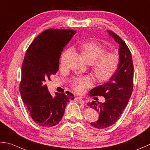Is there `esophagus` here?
Wrapping results in <instances>:
<instances>
[{
	"label": "esophagus",
	"mask_w": 150,
	"mask_h": 150,
	"mask_svg": "<svg viewBox=\"0 0 150 150\" xmlns=\"http://www.w3.org/2000/svg\"><path fill=\"white\" fill-rule=\"evenodd\" d=\"M76 101H78L79 103H81V104H84L85 103L84 100L82 99V98H81V97H76Z\"/></svg>",
	"instance_id": "esophagus-1"
}]
</instances>
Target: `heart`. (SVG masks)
I'll return each mask as SVG.
<instances>
[{"instance_id":"heart-1","label":"heart","mask_w":150,"mask_h":150,"mask_svg":"<svg viewBox=\"0 0 150 150\" xmlns=\"http://www.w3.org/2000/svg\"><path fill=\"white\" fill-rule=\"evenodd\" d=\"M80 52L85 62L93 64V72L96 79L105 81L111 78L117 71L120 62L119 56L116 52H105V48L95 41H87L81 44ZM68 52H65L62 57V65ZM91 83L89 77L83 76L75 79L72 86L76 93H83Z\"/></svg>"}]
</instances>
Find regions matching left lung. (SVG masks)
<instances>
[{"mask_svg": "<svg viewBox=\"0 0 150 150\" xmlns=\"http://www.w3.org/2000/svg\"><path fill=\"white\" fill-rule=\"evenodd\" d=\"M107 32L118 45L120 62L117 71L108 82L90 91L91 96H100L105 99L104 103H96L93 101L87 103L100 113L98 120L91 123L97 129H105L117 122L126 108L133 87L134 68L131 52L120 37L109 30H107Z\"/></svg>", "mask_w": 150, "mask_h": 150, "instance_id": "8db88e82", "label": "left lung"}]
</instances>
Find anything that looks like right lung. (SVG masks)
Returning a JSON list of instances; mask_svg holds the SVG:
<instances>
[{"label": "right lung", "instance_id": "add662e5", "mask_svg": "<svg viewBox=\"0 0 150 150\" xmlns=\"http://www.w3.org/2000/svg\"><path fill=\"white\" fill-rule=\"evenodd\" d=\"M76 33L72 30H45L33 40L24 56L21 95L33 120L40 126L52 127L59 124L67 102L74 99L71 93H56L53 97L45 81L58 71L62 51Z\"/></svg>", "mask_w": 150, "mask_h": 150}]
</instances>
